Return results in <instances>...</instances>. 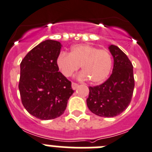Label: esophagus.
Returning a JSON list of instances; mask_svg holds the SVG:
<instances>
[{
  "label": "esophagus",
  "mask_w": 152,
  "mask_h": 152,
  "mask_svg": "<svg viewBox=\"0 0 152 152\" xmlns=\"http://www.w3.org/2000/svg\"><path fill=\"white\" fill-rule=\"evenodd\" d=\"M78 84L76 83H72V89H73V90H75V89H76V88L78 87Z\"/></svg>",
  "instance_id": "34e87169"
}]
</instances>
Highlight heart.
<instances>
[{"label":"heart","instance_id":"1","mask_svg":"<svg viewBox=\"0 0 152 152\" xmlns=\"http://www.w3.org/2000/svg\"><path fill=\"white\" fill-rule=\"evenodd\" d=\"M60 72L66 77L71 76L82 67L79 78L89 79L92 83H101L109 76L113 58L108 50L88 44H77L71 48L69 54L62 53L56 60Z\"/></svg>","mask_w":152,"mask_h":152}]
</instances>
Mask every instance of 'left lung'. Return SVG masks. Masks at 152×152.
<instances>
[{
  "instance_id": "left-lung-1",
  "label": "left lung",
  "mask_w": 152,
  "mask_h": 152,
  "mask_svg": "<svg viewBox=\"0 0 152 152\" xmlns=\"http://www.w3.org/2000/svg\"><path fill=\"white\" fill-rule=\"evenodd\" d=\"M114 60L113 73L105 83L89 86L87 106L101 117H115L124 112L131 102L134 80L133 66L117 46L109 47Z\"/></svg>"
}]
</instances>
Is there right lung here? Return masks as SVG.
Returning a JSON list of instances; mask_svg holds the SVG:
<instances>
[{
	"instance_id": "obj_1",
	"label": "right lung",
	"mask_w": 152,
	"mask_h": 152,
	"mask_svg": "<svg viewBox=\"0 0 152 152\" xmlns=\"http://www.w3.org/2000/svg\"><path fill=\"white\" fill-rule=\"evenodd\" d=\"M61 47L60 42L47 39L33 48L20 63L21 101L30 115L41 120L63 115L74 92L71 82L58 72L56 60Z\"/></svg>"
}]
</instances>
